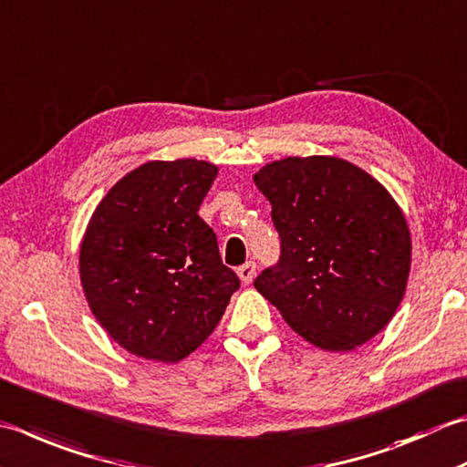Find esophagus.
Here are the masks:
<instances>
[{"label":"esophagus","mask_w":467,"mask_h":467,"mask_svg":"<svg viewBox=\"0 0 467 467\" xmlns=\"http://www.w3.org/2000/svg\"><path fill=\"white\" fill-rule=\"evenodd\" d=\"M236 273H239L243 283H251L254 279V273H257V265H254L253 261H246L244 265H241L239 269H236Z\"/></svg>","instance_id":"obj_1"}]
</instances>
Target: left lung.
Returning <instances> with one entry per match:
<instances>
[{"mask_svg":"<svg viewBox=\"0 0 467 467\" xmlns=\"http://www.w3.org/2000/svg\"><path fill=\"white\" fill-rule=\"evenodd\" d=\"M271 202L279 261L254 279L294 330L322 350L360 346L403 299L410 239L395 200L337 158H287L254 176Z\"/></svg>","mask_w":467,"mask_h":467,"instance_id":"obj_1","label":"left lung"}]
</instances>
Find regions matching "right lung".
Segmentation results:
<instances>
[{
    "label": "right lung",
    "mask_w": 467,
    "mask_h": 467,
    "mask_svg": "<svg viewBox=\"0 0 467 467\" xmlns=\"http://www.w3.org/2000/svg\"><path fill=\"white\" fill-rule=\"evenodd\" d=\"M214 178L206 161L143 163L90 218L80 246L82 289L99 324L141 358H186L241 287L198 216Z\"/></svg>",
    "instance_id": "right-lung-1"
}]
</instances>
